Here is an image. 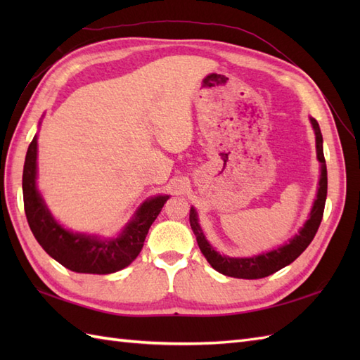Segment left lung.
<instances>
[{"label":"left lung","instance_id":"8db88e82","mask_svg":"<svg viewBox=\"0 0 360 360\" xmlns=\"http://www.w3.org/2000/svg\"><path fill=\"white\" fill-rule=\"evenodd\" d=\"M312 128L316 133V148H317V159L322 164L320 167V181H319V190L317 198L312 205L309 218L303 227L298 231V233L290 238L286 244L274 249L266 254L254 255L249 258H233L227 255H221L219 252L213 249L209 241L205 240L202 229L198 223L196 210L192 207L190 209V226L196 236L198 246H200L202 255L207 258V262L213 269L218 271L219 274H224L227 277L233 278H246V280H257L264 278L267 275L280 271L281 267H285L294 262L297 257H300L302 252L307 249L311 241L314 240L317 233V229L322 223L323 210H325V201H326V192H328V176H326V162L323 156V137L320 133V127L316 119L311 117Z\"/></svg>","mask_w":360,"mask_h":360}]
</instances>
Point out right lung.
I'll return each mask as SVG.
<instances>
[{
    "label": "right lung",
    "mask_w": 360,
    "mask_h": 360,
    "mask_svg": "<svg viewBox=\"0 0 360 360\" xmlns=\"http://www.w3.org/2000/svg\"><path fill=\"white\" fill-rule=\"evenodd\" d=\"M22 200L30 231L56 262L72 272L105 275L124 269L134 262L168 195L145 201L117 238H98L66 231L53 219L37 190V136H34L22 168Z\"/></svg>",
    "instance_id": "add662e5"
}]
</instances>
